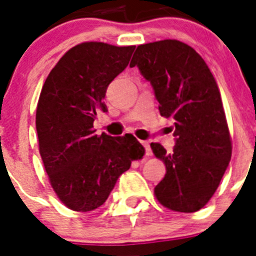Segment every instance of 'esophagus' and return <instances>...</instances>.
<instances>
[{
    "mask_svg": "<svg viewBox=\"0 0 256 256\" xmlns=\"http://www.w3.org/2000/svg\"><path fill=\"white\" fill-rule=\"evenodd\" d=\"M140 144H144V150H146V156H152V148H150V144H148V140H142Z\"/></svg>",
    "mask_w": 256,
    "mask_h": 256,
    "instance_id": "esophagus-1",
    "label": "esophagus"
}]
</instances>
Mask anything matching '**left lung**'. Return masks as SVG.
I'll use <instances>...</instances> for the list:
<instances>
[{
    "label": "left lung",
    "mask_w": 256,
    "mask_h": 256,
    "mask_svg": "<svg viewBox=\"0 0 256 256\" xmlns=\"http://www.w3.org/2000/svg\"><path fill=\"white\" fill-rule=\"evenodd\" d=\"M130 66H138L150 81L160 116L175 120L171 154L160 144H150L166 166L164 178L154 188L156 200L178 212L200 210L218 188L232 152L214 76L204 60L178 40L140 45Z\"/></svg>",
    "instance_id": "obj_1"
}]
</instances>
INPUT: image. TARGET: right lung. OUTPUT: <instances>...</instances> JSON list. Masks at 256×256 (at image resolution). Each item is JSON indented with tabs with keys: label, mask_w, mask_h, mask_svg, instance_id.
<instances>
[{
	"label": "right lung",
	"mask_w": 256,
	"mask_h": 256,
	"mask_svg": "<svg viewBox=\"0 0 256 256\" xmlns=\"http://www.w3.org/2000/svg\"><path fill=\"white\" fill-rule=\"evenodd\" d=\"M134 46L82 42L68 50L46 78L36 112L42 162L58 199L73 211L102 206L120 174L144 148L132 134H96L108 84L128 65Z\"/></svg>",
	"instance_id": "obj_1"
}]
</instances>
